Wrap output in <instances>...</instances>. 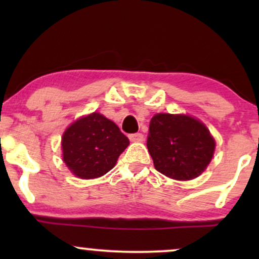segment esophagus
Segmentation results:
<instances>
[{"label":"esophagus","mask_w":259,"mask_h":259,"mask_svg":"<svg viewBox=\"0 0 259 259\" xmlns=\"http://www.w3.org/2000/svg\"><path fill=\"white\" fill-rule=\"evenodd\" d=\"M129 139L130 141L133 142H141L144 141L145 138L141 133H136V134H132V135H129Z\"/></svg>","instance_id":"34e87169"}]
</instances>
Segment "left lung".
<instances>
[{"label":"left lung","mask_w":259,"mask_h":259,"mask_svg":"<svg viewBox=\"0 0 259 259\" xmlns=\"http://www.w3.org/2000/svg\"><path fill=\"white\" fill-rule=\"evenodd\" d=\"M147 148L159 173L191 180L212 160L215 141L207 126L190 115L158 113L150 121Z\"/></svg>","instance_id":"1"}]
</instances>
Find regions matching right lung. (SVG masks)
Masks as SVG:
<instances>
[{"label":"right lung","instance_id":"add662e5","mask_svg":"<svg viewBox=\"0 0 259 259\" xmlns=\"http://www.w3.org/2000/svg\"><path fill=\"white\" fill-rule=\"evenodd\" d=\"M127 146L129 139L117 124L97 112L74 121L62 136L65 165L81 179L108 173Z\"/></svg>","mask_w":259,"mask_h":259}]
</instances>
